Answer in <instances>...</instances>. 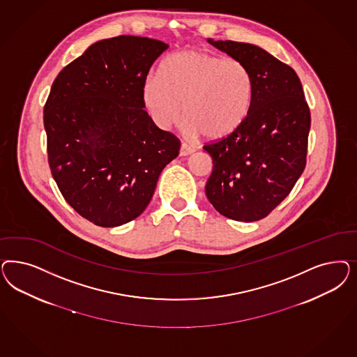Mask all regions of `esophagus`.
I'll return each instance as SVG.
<instances>
[{
	"mask_svg": "<svg viewBox=\"0 0 357 357\" xmlns=\"http://www.w3.org/2000/svg\"><path fill=\"white\" fill-rule=\"evenodd\" d=\"M193 152H195L193 147L188 146L186 143L181 144V147H180V156H189V155H192Z\"/></svg>",
	"mask_w": 357,
	"mask_h": 357,
	"instance_id": "34e87169",
	"label": "esophagus"
}]
</instances>
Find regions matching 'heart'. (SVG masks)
Returning <instances> with one entry per match:
<instances>
[{
	"instance_id": "obj_1",
	"label": "heart",
	"mask_w": 357,
	"mask_h": 357,
	"mask_svg": "<svg viewBox=\"0 0 357 357\" xmlns=\"http://www.w3.org/2000/svg\"><path fill=\"white\" fill-rule=\"evenodd\" d=\"M142 100L160 128L180 122L183 105L190 134L222 140L234 135L248 119L255 76L239 59L185 50L161 60L158 76L143 84Z\"/></svg>"
}]
</instances>
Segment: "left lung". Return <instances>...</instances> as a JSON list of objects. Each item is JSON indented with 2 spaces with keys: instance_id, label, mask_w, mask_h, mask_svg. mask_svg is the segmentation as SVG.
<instances>
[{
  "instance_id": "left-lung-1",
  "label": "left lung",
  "mask_w": 357,
  "mask_h": 357,
  "mask_svg": "<svg viewBox=\"0 0 357 357\" xmlns=\"http://www.w3.org/2000/svg\"><path fill=\"white\" fill-rule=\"evenodd\" d=\"M207 42L251 68L255 100L248 119L234 135L204 147L213 159L205 192L222 215L255 222L285 199L303 172L310 110L294 69L261 47Z\"/></svg>"
}]
</instances>
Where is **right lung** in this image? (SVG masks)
<instances>
[{"instance_id":"add662e5","label":"right lung","mask_w":357,"mask_h":357,"mask_svg":"<svg viewBox=\"0 0 357 357\" xmlns=\"http://www.w3.org/2000/svg\"><path fill=\"white\" fill-rule=\"evenodd\" d=\"M168 45L144 36L102 39L61 69L45 106L50 169L81 217L116 227L139 217L180 140L143 110L142 88Z\"/></svg>"}]
</instances>
